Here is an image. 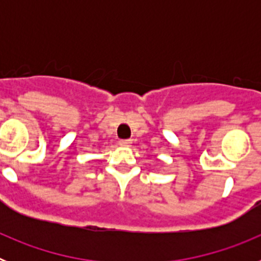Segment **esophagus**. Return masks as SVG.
<instances>
[{
	"mask_svg": "<svg viewBox=\"0 0 261 261\" xmlns=\"http://www.w3.org/2000/svg\"><path fill=\"white\" fill-rule=\"evenodd\" d=\"M119 144L121 145V146H130V144H132V140H120Z\"/></svg>",
	"mask_w": 261,
	"mask_h": 261,
	"instance_id": "1",
	"label": "esophagus"
}]
</instances>
